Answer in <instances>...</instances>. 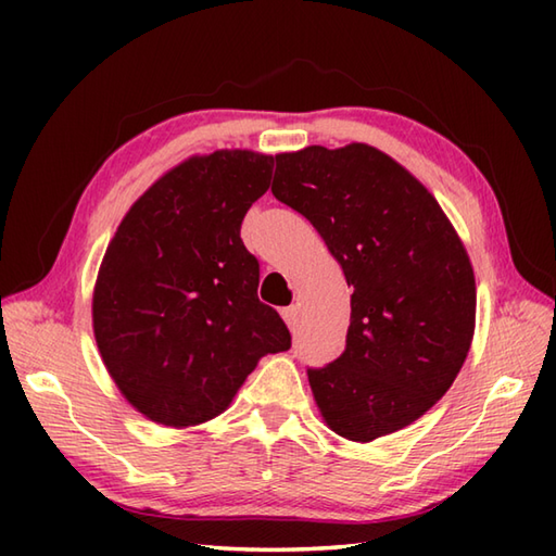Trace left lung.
<instances>
[{
    "label": "left lung",
    "mask_w": 556,
    "mask_h": 556,
    "mask_svg": "<svg viewBox=\"0 0 556 556\" xmlns=\"http://www.w3.org/2000/svg\"><path fill=\"white\" fill-rule=\"evenodd\" d=\"M275 160L217 150L164 174L116 229L92 293L104 368L128 404L169 428L227 410L267 353L291 349L257 299L260 265L241 222Z\"/></svg>",
    "instance_id": "left-lung-1"
}]
</instances>
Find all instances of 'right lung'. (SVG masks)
I'll return each instance as SVG.
<instances>
[{"label": "right lung", "mask_w": 556, "mask_h": 556, "mask_svg": "<svg viewBox=\"0 0 556 556\" xmlns=\"http://www.w3.org/2000/svg\"><path fill=\"white\" fill-rule=\"evenodd\" d=\"M271 193L313 224L353 289L344 353L308 370L325 422L351 442L406 428L446 394L473 341L476 277L452 222L361 143L281 155Z\"/></svg>", "instance_id": "obj_1"}]
</instances>
